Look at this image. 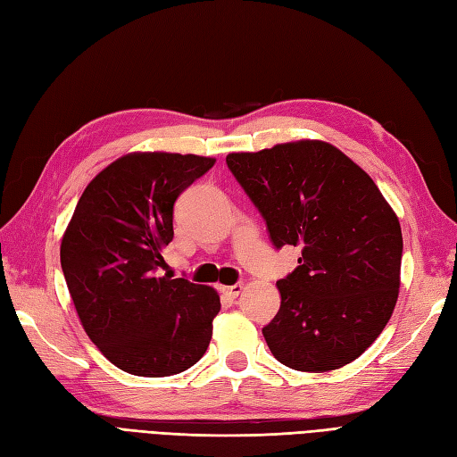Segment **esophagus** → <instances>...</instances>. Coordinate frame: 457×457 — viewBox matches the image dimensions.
<instances>
[{
  "label": "esophagus",
  "mask_w": 457,
  "mask_h": 457,
  "mask_svg": "<svg viewBox=\"0 0 457 457\" xmlns=\"http://www.w3.org/2000/svg\"><path fill=\"white\" fill-rule=\"evenodd\" d=\"M221 291H224V294H226L228 297H231V299H236V297H239V295H241V291H243V284H233V286H224V287H221Z\"/></svg>",
  "instance_id": "obj_1"
}]
</instances>
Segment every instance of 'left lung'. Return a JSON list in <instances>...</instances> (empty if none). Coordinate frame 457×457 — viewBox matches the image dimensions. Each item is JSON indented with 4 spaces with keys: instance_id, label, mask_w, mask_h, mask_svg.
Masks as SVG:
<instances>
[{
    "instance_id": "left-lung-1",
    "label": "left lung",
    "mask_w": 457,
    "mask_h": 457,
    "mask_svg": "<svg viewBox=\"0 0 457 457\" xmlns=\"http://www.w3.org/2000/svg\"><path fill=\"white\" fill-rule=\"evenodd\" d=\"M226 163L266 221L276 249L299 245V266L278 279L282 303L262 328L282 365L334 370L355 361L388 324L403 239L378 187L320 140L229 154Z\"/></svg>"
}]
</instances>
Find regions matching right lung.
I'll return each mask as SVG.
<instances>
[{"label":"right lung","instance_id":"right-lung-1","mask_svg":"<svg viewBox=\"0 0 457 457\" xmlns=\"http://www.w3.org/2000/svg\"><path fill=\"white\" fill-rule=\"evenodd\" d=\"M214 158L146 152L100 171L79 198L62 241V270L85 332L115 367L171 377L204 355L220 297L162 274L179 195Z\"/></svg>","mask_w":457,"mask_h":457}]
</instances>
